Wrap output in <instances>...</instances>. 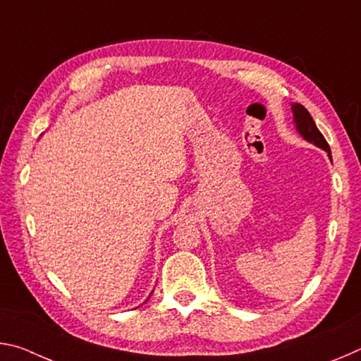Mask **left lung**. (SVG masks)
<instances>
[{
  "label": "left lung",
  "mask_w": 361,
  "mask_h": 361,
  "mask_svg": "<svg viewBox=\"0 0 361 361\" xmlns=\"http://www.w3.org/2000/svg\"><path fill=\"white\" fill-rule=\"evenodd\" d=\"M291 109H293V119H295V126H296V130L299 132V135H301L304 140H307L309 143H314L315 146H319V148L325 149L328 152L329 159H331L329 145L326 143L325 137L322 135V132L317 129L312 116L309 114L307 109H305L302 105H299V103H293Z\"/></svg>",
  "instance_id": "left-lung-1"
}]
</instances>
